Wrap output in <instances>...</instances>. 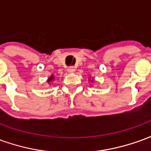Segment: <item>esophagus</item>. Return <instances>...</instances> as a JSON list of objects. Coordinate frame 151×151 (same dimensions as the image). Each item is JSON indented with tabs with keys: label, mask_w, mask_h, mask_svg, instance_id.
<instances>
[{
	"label": "esophagus",
	"mask_w": 151,
	"mask_h": 151,
	"mask_svg": "<svg viewBox=\"0 0 151 151\" xmlns=\"http://www.w3.org/2000/svg\"><path fill=\"white\" fill-rule=\"evenodd\" d=\"M67 71H68L69 73H73L75 72V68H74V67H69V68H68V69H67Z\"/></svg>",
	"instance_id": "obj_1"
}]
</instances>
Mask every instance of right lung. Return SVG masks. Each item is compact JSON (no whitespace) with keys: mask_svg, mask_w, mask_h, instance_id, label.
Returning <instances> with one entry per match:
<instances>
[{"mask_svg":"<svg viewBox=\"0 0 151 151\" xmlns=\"http://www.w3.org/2000/svg\"><path fill=\"white\" fill-rule=\"evenodd\" d=\"M53 79H54V77H53V75H52L50 78H48V79H47V82H50L52 81Z\"/></svg>","mask_w":151,"mask_h":151,"instance_id":"right-lung-1","label":"right lung"}]
</instances>
